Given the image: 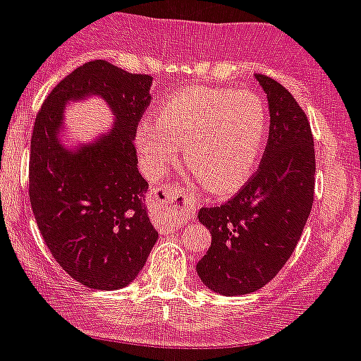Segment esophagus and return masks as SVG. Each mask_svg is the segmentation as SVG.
<instances>
[{
	"label": "esophagus",
	"instance_id": "1",
	"mask_svg": "<svg viewBox=\"0 0 361 361\" xmlns=\"http://www.w3.org/2000/svg\"><path fill=\"white\" fill-rule=\"evenodd\" d=\"M154 196L167 211V221L172 225H183L190 212L196 211V202L181 189H156Z\"/></svg>",
	"mask_w": 361,
	"mask_h": 361
}]
</instances>
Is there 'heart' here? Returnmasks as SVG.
Returning <instances> with one entry per match:
<instances>
[{"mask_svg": "<svg viewBox=\"0 0 361 361\" xmlns=\"http://www.w3.org/2000/svg\"><path fill=\"white\" fill-rule=\"evenodd\" d=\"M267 130V109L252 90L190 87L159 106L136 133L137 154L152 178L185 165L216 194L236 190L255 171Z\"/></svg>", "mask_w": 361, "mask_h": 361, "instance_id": "heart-1", "label": "heart"}]
</instances>
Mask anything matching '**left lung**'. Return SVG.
Returning a JSON list of instances; mask_svg holds the SVG:
<instances>
[{
  "label": "left lung",
  "mask_w": 361,
  "mask_h": 361,
  "mask_svg": "<svg viewBox=\"0 0 361 361\" xmlns=\"http://www.w3.org/2000/svg\"><path fill=\"white\" fill-rule=\"evenodd\" d=\"M256 80L271 112L262 163L233 200L203 207L198 214L212 243L196 271L209 289L224 296L255 293L281 271L314 202L311 123L283 85L263 74Z\"/></svg>",
  "instance_id": "8db88e82"
}]
</instances>
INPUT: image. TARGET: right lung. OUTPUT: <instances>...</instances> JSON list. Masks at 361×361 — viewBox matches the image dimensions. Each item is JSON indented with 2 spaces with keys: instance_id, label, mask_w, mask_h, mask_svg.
<instances>
[{
  "instance_id": "right-lung-1",
  "label": "right lung",
  "mask_w": 361,
  "mask_h": 361,
  "mask_svg": "<svg viewBox=\"0 0 361 361\" xmlns=\"http://www.w3.org/2000/svg\"><path fill=\"white\" fill-rule=\"evenodd\" d=\"M149 74L96 59L52 89L34 121L29 196L43 240L59 267L81 285L114 290L145 265L158 233L145 207L149 183L137 171L136 128L150 105ZM102 95L115 127L90 146L59 140L67 101Z\"/></svg>"
}]
</instances>
